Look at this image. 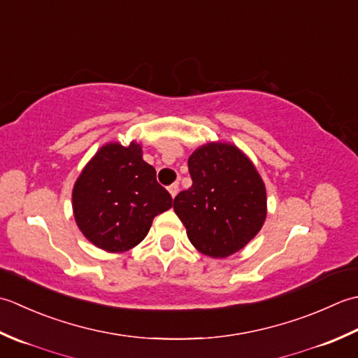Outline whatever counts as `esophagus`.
Returning a JSON list of instances; mask_svg holds the SVG:
<instances>
[{"label": "esophagus", "instance_id": "1", "mask_svg": "<svg viewBox=\"0 0 358 358\" xmlns=\"http://www.w3.org/2000/svg\"><path fill=\"white\" fill-rule=\"evenodd\" d=\"M178 192H179V185H178V184H171V185L169 187V193L171 194V198H174V196L178 194Z\"/></svg>", "mask_w": 358, "mask_h": 358}]
</instances>
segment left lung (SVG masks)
Listing matches in <instances>:
<instances>
[{"label": "left lung", "mask_w": 358, "mask_h": 358, "mask_svg": "<svg viewBox=\"0 0 358 358\" xmlns=\"http://www.w3.org/2000/svg\"><path fill=\"white\" fill-rule=\"evenodd\" d=\"M193 185L174 198V213L196 250L227 258L258 235L267 194L252 160L236 145L208 142L188 157Z\"/></svg>", "instance_id": "left-lung-1"}]
</instances>
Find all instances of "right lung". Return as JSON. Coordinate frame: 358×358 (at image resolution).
I'll return each instance as SVG.
<instances>
[{"instance_id":"obj_1","label":"right lung","mask_w":358,"mask_h":358,"mask_svg":"<svg viewBox=\"0 0 358 358\" xmlns=\"http://www.w3.org/2000/svg\"><path fill=\"white\" fill-rule=\"evenodd\" d=\"M173 206L157 184L156 170L142 157L136 141L128 147L108 142L77 178L72 210L80 231L99 249L122 253L148 235L152 220Z\"/></svg>"}]
</instances>
